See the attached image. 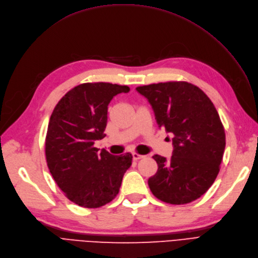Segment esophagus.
I'll return each mask as SVG.
<instances>
[{
	"instance_id": "esophagus-1",
	"label": "esophagus",
	"mask_w": 258,
	"mask_h": 258,
	"mask_svg": "<svg viewBox=\"0 0 258 258\" xmlns=\"http://www.w3.org/2000/svg\"><path fill=\"white\" fill-rule=\"evenodd\" d=\"M143 158H144V156H142V154H139V153H136V152L132 153V159H133V161H138V160L143 159Z\"/></svg>"
}]
</instances>
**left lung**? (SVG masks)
<instances>
[{
	"mask_svg": "<svg viewBox=\"0 0 258 258\" xmlns=\"http://www.w3.org/2000/svg\"><path fill=\"white\" fill-rule=\"evenodd\" d=\"M150 104L159 128L171 133L170 159L154 154L158 171L151 192L170 204L200 198L219 172L225 135L217 110L204 92L188 82H160L137 88Z\"/></svg>",
	"mask_w": 258,
	"mask_h": 258,
	"instance_id": "8db88e82",
	"label": "left lung"
}]
</instances>
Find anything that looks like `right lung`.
<instances>
[{
  "mask_svg": "<svg viewBox=\"0 0 258 258\" xmlns=\"http://www.w3.org/2000/svg\"><path fill=\"white\" fill-rule=\"evenodd\" d=\"M127 86L82 84L59 100L50 115L45 140L49 172L67 197L79 207L100 208L116 197L132 154L113 156L94 147L106 137L108 106Z\"/></svg>",
  "mask_w": 258,
  "mask_h": 258,
  "instance_id": "1",
  "label": "right lung"
}]
</instances>
